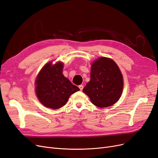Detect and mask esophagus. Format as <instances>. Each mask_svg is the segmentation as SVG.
I'll return each instance as SVG.
<instances>
[{
	"label": "esophagus",
	"mask_w": 158,
	"mask_h": 158,
	"mask_svg": "<svg viewBox=\"0 0 158 158\" xmlns=\"http://www.w3.org/2000/svg\"><path fill=\"white\" fill-rule=\"evenodd\" d=\"M78 88H80V91H82V89L84 88V85H78Z\"/></svg>",
	"instance_id": "obj_1"
}]
</instances>
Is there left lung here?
I'll use <instances>...</instances> for the list:
<instances>
[{
    "label": "left lung",
    "instance_id": "1",
    "mask_svg": "<svg viewBox=\"0 0 158 158\" xmlns=\"http://www.w3.org/2000/svg\"><path fill=\"white\" fill-rule=\"evenodd\" d=\"M123 87L122 73L112 59L101 57L91 64V79L83 89L93 104L110 106L120 98Z\"/></svg>",
    "mask_w": 158,
    "mask_h": 158
}]
</instances>
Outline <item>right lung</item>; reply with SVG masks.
I'll list each match as a JSON object with an SVG mask.
<instances>
[{
    "label": "right lung",
    "mask_w": 158,
    "mask_h": 158,
    "mask_svg": "<svg viewBox=\"0 0 158 158\" xmlns=\"http://www.w3.org/2000/svg\"><path fill=\"white\" fill-rule=\"evenodd\" d=\"M63 63L52 62L46 64L38 74L36 94L46 107L58 109L66 104L69 97L80 90L63 74Z\"/></svg>",
    "instance_id": "obj_1"
}]
</instances>
